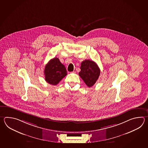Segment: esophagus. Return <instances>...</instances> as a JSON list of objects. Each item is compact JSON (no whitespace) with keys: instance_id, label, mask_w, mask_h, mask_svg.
Returning <instances> with one entry per match:
<instances>
[{"instance_id":"obj_1","label":"esophagus","mask_w":148,"mask_h":148,"mask_svg":"<svg viewBox=\"0 0 148 148\" xmlns=\"http://www.w3.org/2000/svg\"><path fill=\"white\" fill-rule=\"evenodd\" d=\"M77 71V69L76 68H74V70H73V73H75Z\"/></svg>"}]
</instances>
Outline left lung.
<instances>
[{
	"label": "left lung",
	"mask_w": 148,
	"mask_h": 148,
	"mask_svg": "<svg viewBox=\"0 0 148 148\" xmlns=\"http://www.w3.org/2000/svg\"><path fill=\"white\" fill-rule=\"evenodd\" d=\"M79 75L88 87H91L97 82L100 75V69L92 60H86L81 63Z\"/></svg>",
	"instance_id": "1"
}]
</instances>
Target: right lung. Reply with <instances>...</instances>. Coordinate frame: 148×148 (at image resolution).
I'll return each mask as SVG.
<instances>
[{"label":"right lung","instance_id":"1","mask_svg":"<svg viewBox=\"0 0 148 148\" xmlns=\"http://www.w3.org/2000/svg\"><path fill=\"white\" fill-rule=\"evenodd\" d=\"M44 72L46 82L53 86L57 85L67 75L66 67L58 58H54L47 63Z\"/></svg>","mask_w":148,"mask_h":148}]
</instances>
